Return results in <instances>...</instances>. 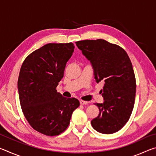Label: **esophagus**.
I'll return each instance as SVG.
<instances>
[{
    "instance_id": "esophagus-1",
    "label": "esophagus",
    "mask_w": 156,
    "mask_h": 156,
    "mask_svg": "<svg viewBox=\"0 0 156 156\" xmlns=\"http://www.w3.org/2000/svg\"><path fill=\"white\" fill-rule=\"evenodd\" d=\"M80 105H87V104L88 103V102L84 101V100H80Z\"/></svg>"
}]
</instances>
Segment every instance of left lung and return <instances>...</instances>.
Instances as JSON below:
<instances>
[{
  "mask_svg": "<svg viewBox=\"0 0 156 156\" xmlns=\"http://www.w3.org/2000/svg\"><path fill=\"white\" fill-rule=\"evenodd\" d=\"M76 44L92 65L96 81L105 82L100 91L104 102L94 104L100 112L91 125L101 133H115L127 122L135 102L136 83L130 58L122 47L102 39Z\"/></svg>",
  "mask_w": 156,
  "mask_h": 156,
  "instance_id": "8db88e82",
  "label": "left lung"
}]
</instances>
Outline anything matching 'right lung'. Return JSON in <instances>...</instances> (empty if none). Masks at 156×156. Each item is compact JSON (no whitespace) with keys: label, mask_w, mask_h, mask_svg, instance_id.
Segmentation results:
<instances>
[{"label":"right lung","mask_w":156,"mask_h":156,"mask_svg":"<svg viewBox=\"0 0 156 156\" xmlns=\"http://www.w3.org/2000/svg\"><path fill=\"white\" fill-rule=\"evenodd\" d=\"M69 43H49L26 58L18 80L20 103L31 127L44 135L58 136L69 125L80 102L56 90L66 64L74 51Z\"/></svg>","instance_id":"right-lung-1"}]
</instances>
